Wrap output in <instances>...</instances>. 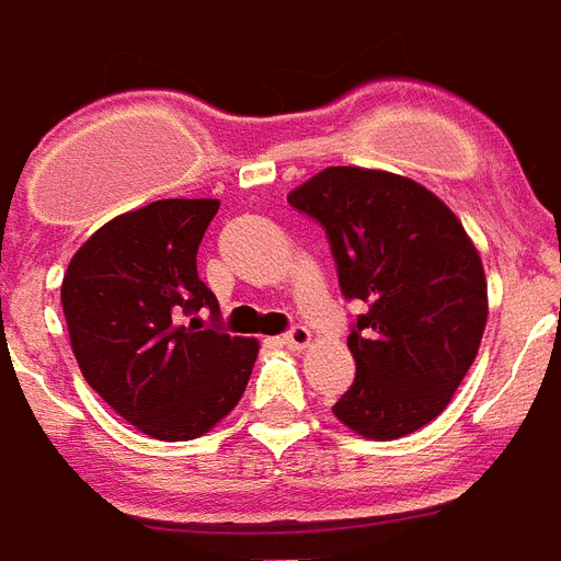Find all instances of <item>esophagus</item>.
I'll list each match as a JSON object with an SVG mask.
<instances>
[{"label":"esophagus","instance_id":"34e87169","mask_svg":"<svg viewBox=\"0 0 561 561\" xmlns=\"http://www.w3.org/2000/svg\"><path fill=\"white\" fill-rule=\"evenodd\" d=\"M282 343H285L288 350H306L308 343H311V332H308L306 325H294V329L282 337Z\"/></svg>","mask_w":561,"mask_h":561}]
</instances>
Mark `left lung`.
Listing matches in <instances>:
<instances>
[{
  "mask_svg": "<svg viewBox=\"0 0 561 561\" xmlns=\"http://www.w3.org/2000/svg\"><path fill=\"white\" fill-rule=\"evenodd\" d=\"M320 220L346 299L355 381L334 404L367 439H399L448 408L486 329V273L460 218L416 180L334 165L288 194Z\"/></svg>",
  "mask_w": 561,
  "mask_h": 561,
  "instance_id": "1",
  "label": "left lung"
}]
</instances>
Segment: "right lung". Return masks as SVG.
Segmentation results:
<instances>
[{"label": "right lung", "instance_id": "add662e5", "mask_svg": "<svg viewBox=\"0 0 561 561\" xmlns=\"http://www.w3.org/2000/svg\"><path fill=\"white\" fill-rule=\"evenodd\" d=\"M220 203L153 201L95 229L60 285L83 378L136 431L180 443L244 396L259 341L203 325L218 299L197 279V247ZM193 323L182 325V317Z\"/></svg>", "mask_w": 561, "mask_h": 561}]
</instances>
